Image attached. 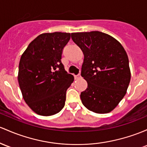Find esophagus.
<instances>
[{"instance_id": "1", "label": "esophagus", "mask_w": 147, "mask_h": 147, "mask_svg": "<svg viewBox=\"0 0 147 147\" xmlns=\"http://www.w3.org/2000/svg\"><path fill=\"white\" fill-rule=\"evenodd\" d=\"M75 80H79V79L81 78V75H80V74H78V75H75Z\"/></svg>"}]
</instances>
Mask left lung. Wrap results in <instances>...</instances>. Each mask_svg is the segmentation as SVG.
<instances>
[{"label":"left lung","instance_id":"obj_1","mask_svg":"<svg viewBox=\"0 0 147 147\" xmlns=\"http://www.w3.org/2000/svg\"><path fill=\"white\" fill-rule=\"evenodd\" d=\"M84 59L81 75L88 86L80 95L82 104L98 114L112 112L126 93L130 81L128 57L121 44L100 31L71 33Z\"/></svg>","mask_w":147,"mask_h":147}]
</instances>
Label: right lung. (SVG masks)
I'll return each instance as SVG.
<instances>
[{
  "mask_svg": "<svg viewBox=\"0 0 147 147\" xmlns=\"http://www.w3.org/2000/svg\"><path fill=\"white\" fill-rule=\"evenodd\" d=\"M70 39V33H42L21 56L19 87L25 102L39 115H54L65 105L66 91L74 77L65 71L61 55Z\"/></svg>",
  "mask_w": 147,
  "mask_h": 147,
  "instance_id": "1",
  "label": "right lung"
}]
</instances>
